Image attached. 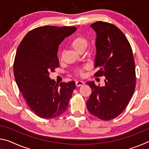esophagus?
Returning <instances> with one entry per match:
<instances>
[{
  "instance_id": "1",
  "label": "esophagus",
  "mask_w": 149,
  "mask_h": 149,
  "mask_svg": "<svg viewBox=\"0 0 149 149\" xmlns=\"http://www.w3.org/2000/svg\"><path fill=\"white\" fill-rule=\"evenodd\" d=\"M75 85H76L77 87H80V86H82V85H84V82L82 81H77L76 82H75Z\"/></svg>"
}]
</instances>
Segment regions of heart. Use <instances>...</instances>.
Listing matches in <instances>:
<instances>
[{"label":"heart","mask_w":149,"mask_h":149,"mask_svg":"<svg viewBox=\"0 0 149 149\" xmlns=\"http://www.w3.org/2000/svg\"><path fill=\"white\" fill-rule=\"evenodd\" d=\"M88 41L87 39L85 38V37L83 36H78L75 37L72 40L70 45L74 49L75 51L79 52L83 50H85L88 46ZM85 69V68H79L76 70V74L78 75H82L84 74V71Z\"/></svg>","instance_id":"obj_1"}]
</instances>
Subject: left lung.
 Here are the masks:
<instances>
[{
    "label": "left lung",
    "instance_id": "obj_1",
    "mask_svg": "<svg viewBox=\"0 0 149 149\" xmlns=\"http://www.w3.org/2000/svg\"><path fill=\"white\" fill-rule=\"evenodd\" d=\"M97 34L95 67L97 77L104 76V86L94 81L86 84L92 93L87 101L91 114L102 120L122 113L134 93L136 77L132 47L123 32L114 24L97 22L91 25Z\"/></svg>",
    "mask_w": 149,
    "mask_h": 149
}]
</instances>
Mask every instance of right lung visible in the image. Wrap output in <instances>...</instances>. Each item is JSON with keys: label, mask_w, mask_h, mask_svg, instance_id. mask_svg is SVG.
<instances>
[{"label": "right lung", "mask_w": 149, "mask_h": 149, "mask_svg": "<svg viewBox=\"0 0 149 149\" xmlns=\"http://www.w3.org/2000/svg\"><path fill=\"white\" fill-rule=\"evenodd\" d=\"M75 27L45 26L27 33L17 47L14 62L16 82L28 107L40 118L50 119L68 109L75 89L74 81L58 85L49 72L59 67V45Z\"/></svg>", "instance_id": "add662e5"}]
</instances>
